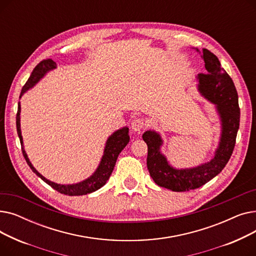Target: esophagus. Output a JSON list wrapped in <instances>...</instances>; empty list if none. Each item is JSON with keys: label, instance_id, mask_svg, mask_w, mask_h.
<instances>
[{"label": "esophagus", "instance_id": "1", "mask_svg": "<svg viewBox=\"0 0 256 256\" xmlns=\"http://www.w3.org/2000/svg\"><path fill=\"white\" fill-rule=\"evenodd\" d=\"M144 120L141 118H136L132 121V130L136 132H141L142 130L145 128Z\"/></svg>", "mask_w": 256, "mask_h": 256}]
</instances>
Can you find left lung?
I'll return each mask as SVG.
<instances>
[{"mask_svg":"<svg viewBox=\"0 0 256 256\" xmlns=\"http://www.w3.org/2000/svg\"><path fill=\"white\" fill-rule=\"evenodd\" d=\"M196 50L199 52L198 48ZM201 54L206 74H198V90L216 106L221 121V136L214 156L210 162L197 167L176 169L160 152L163 139L158 132L146 130L142 136L148 147L147 168L150 176L158 186L174 192L195 190L218 176L232 154L240 126L238 98L232 78L212 52L204 48Z\"/></svg>","mask_w":256,"mask_h":256,"instance_id":"1","label":"left lung"}]
</instances>
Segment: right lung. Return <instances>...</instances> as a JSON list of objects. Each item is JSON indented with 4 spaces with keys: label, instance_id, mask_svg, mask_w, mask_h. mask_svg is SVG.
I'll return each mask as SVG.
<instances>
[{
    "label": "right lung",
    "instance_id": "right-lung-1",
    "mask_svg": "<svg viewBox=\"0 0 256 256\" xmlns=\"http://www.w3.org/2000/svg\"><path fill=\"white\" fill-rule=\"evenodd\" d=\"M56 67H57L56 62H54L52 59H46V60H44V61L40 62L33 70L30 78H28L26 83L22 87L20 98L22 96V94L26 91H28L29 89L33 88L39 82V80L46 74V72H48L50 70H55ZM16 130H18V135L20 137V144H22V154L26 158V164L30 166L32 171L36 174L37 176L42 178L44 182L50 184L52 188V189H55L56 191L60 192L61 194L70 195V196L86 195V194L92 193L94 191L100 189L102 186H104L106 180H109V178L111 176V174L113 172V169H114V166L116 164V160H117V158H118L119 154L128 145V143L130 141L128 128L124 126V128H120V130H117L116 132H114L112 134V135L109 138H108V140L106 142L104 150V154H102V160H100V163L98 167L96 168V171H94V173L92 174L91 176H89L85 180L80 182L78 184H56L54 182H50L48 178H46L44 176H42V174H40L33 167L28 156H26V150L24 148V141H22V132H20V102H18V114H16Z\"/></svg>",
    "mask_w": 256,
    "mask_h": 256
}]
</instances>
